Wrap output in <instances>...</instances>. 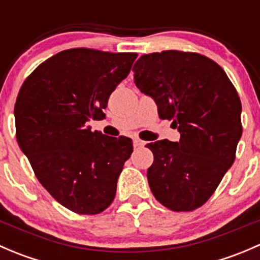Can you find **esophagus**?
<instances>
[{
    "label": "esophagus",
    "instance_id": "esophagus-1",
    "mask_svg": "<svg viewBox=\"0 0 260 260\" xmlns=\"http://www.w3.org/2000/svg\"><path fill=\"white\" fill-rule=\"evenodd\" d=\"M145 145H146L145 141H141V140H138V138H136V140H135V146L136 147H143Z\"/></svg>",
    "mask_w": 260,
    "mask_h": 260
}]
</instances>
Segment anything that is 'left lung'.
I'll return each instance as SVG.
<instances>
[{"label":"left lung","instance_id":"8db88e82","mask_svg":"<svg viewBox=\"0 0 260 260\" xmlns=\"http://www.w3.org/2000/svg\"><path fill=\"white\" fill-rule=\"evenodd\" d=\"M135 84L151 96L161 119H171L179 142L147 145L154 161L147 171L157 201L172 211H192L214 193L235 159L242 137V103L215 61L195 52L167 50L142 55Z\"/></svg>","mask_w":260,"mask_h":260}]
</instances>
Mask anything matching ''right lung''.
<instances>
[{
  "mask_svg": "<svg viewBox=\"0 0 260 260\" xmlns=\"http://www.w3.org/2000/svg\"><path fill=\"white\" fill-rule=\"evenodd\" d=\"M135 52L70 49L39 65L15 104L16 138L41 185L59 204L83 215L113 201L123 165L133 152L128 137L91 132L109 95L129 74Z\"/></svg>",
  "mask_w": 260,
  "mask_h": 260,
  "instance_id": "1",
  "label": "right lung"
}]
</instances>
